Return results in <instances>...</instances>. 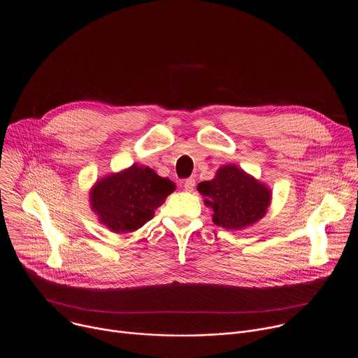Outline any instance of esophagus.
Wrapping results in <instances>:
<instances>
[{
	"instance_id": "34e87169",
	"label": "esophagus",
	"mask_w": 358,
	"mask_h": 358,
	"mask_svg": "<svg viewBox=\"0 0 358 358\" xmlns=\"http://www.w3.org/2000/svg\"><path fill=\"white\" fill-rule=\"evenodd\" d=\"M182 187H184L185 191H192L194 187H195V180H194V178H187V180H184Z\"/></svg>"
}]
</instances>
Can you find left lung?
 Listing matches in <instances>:
<instances>
[{
  "mask_svg": "<svg viewBox=\"0 0 358 358\" xmlns=\"http://www.w3.org/2000/svg\"><path fill=\"white\" fill-rule=\"evenodd\" d=\"M196 189L213 209V223L230 230L245 229L260 220L270 205L271 192L236 166H223L210 181H202Z\"/></svg>",
  "mask_w": 358,
  "mask_h": 358,
  "instance_id": "obj_1",
  "label": "left lung"
}]
</instances>
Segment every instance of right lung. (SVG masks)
Segmentation results:
<instances>
[{
	"label": "right lung",
	"mask_w": 358,
	"mask_h": 358,
	"mask_svg": "<svg viewBox=\"0 0 358 358\" xmlns=\"http://www.w3.org/2000/svg\"><path fill=\"white\" fill-rule=\"evenodd\" d=\"M174 189L171 180L134 164L98 181L90 198L101 223L115 233H128L149 222Z\"/></svg>",
	"instance_id": "1"
}]
</instances>
